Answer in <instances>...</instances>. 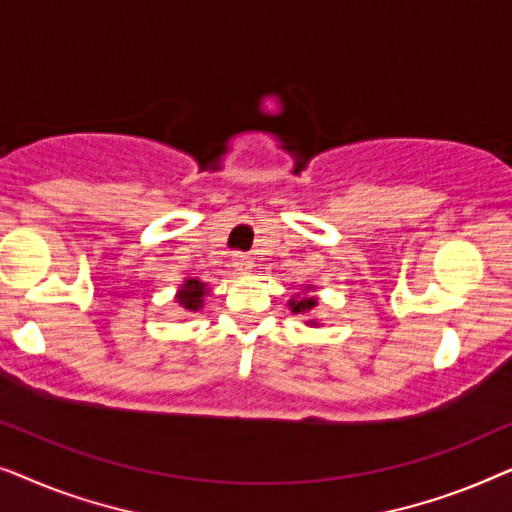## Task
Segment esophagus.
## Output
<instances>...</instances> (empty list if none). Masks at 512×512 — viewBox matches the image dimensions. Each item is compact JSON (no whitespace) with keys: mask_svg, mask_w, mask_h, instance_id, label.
<instances>
[{"mask_svg":"<svg viewBox=\"0 0 512 512\" xmlns=\"http://www.w3.org/2000/svg\"><path fill=\"white\" fill-rule=\"evenodd\" d=\"M233 265L237 272H242V275H247V272L254 268V261H251L249 254H242V251H237V254L233 256Z\"/></svg>","mask_w":512,"mask_h":512,"instance_id":"34e87169","label":"esophagus"}]
</instances>
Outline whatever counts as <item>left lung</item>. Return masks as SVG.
<instances>
[{"label": "left lung", "instance_id": "obj_1", "mask_svg": "<svg viewBox=\"0 0 512 512\" xmlns=\"http://www.w3.org/2000/svg\"><path fill=\"white\" fill-rule=\"evenodd\" d=\"M291 310L293 312H310L314 305H317V300L314 298H300V300H291Z\"/></svg>", "mask_w": 512, "mask_h": 512}]
</instances>
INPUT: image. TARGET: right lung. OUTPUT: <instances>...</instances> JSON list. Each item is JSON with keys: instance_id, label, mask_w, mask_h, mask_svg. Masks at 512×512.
<instances>
[{"instance_id": "right-lung-1", "label": "right lung", "mask_w": 512, "mask_h": 512, "mask_svg": "<svg viewBox=\"0 0 512 512\" xmlns=\"http://www.w3.org/2000/svg\"><path fill=\"white\" fill-rule=\"evenodd\" d=\"M202 296H205V284H200L198 279H188L179 291V305H184L191 312H198L202 307Z\"/></svg>"}]
</instances>
